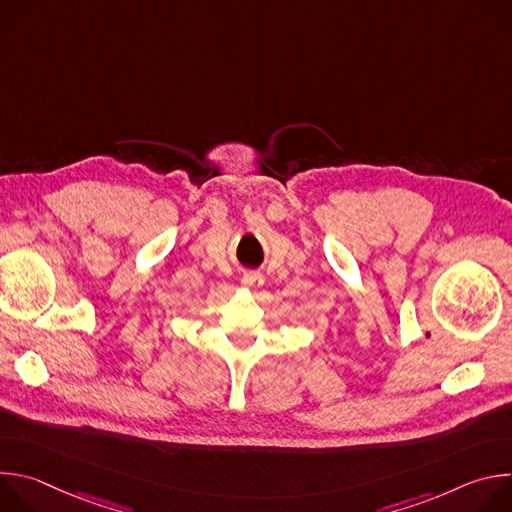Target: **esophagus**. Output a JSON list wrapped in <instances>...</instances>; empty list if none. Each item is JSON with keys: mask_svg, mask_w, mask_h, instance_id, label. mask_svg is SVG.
<instances>
[{"mask_svg": "<svg viewBox=\"0 0 512 512\" xmlns=\"http://www.w3.org/2000/svg\"><path fill=\"white\" fill-rule=\"evenodd\" d=\"M243 287L247 289H259L263 285V277L259 273H245L243 279H241Z\"/></svg>", "mask_w": 512, "mask_h": 512, "instance_id": "esophagus-1", "label": "esophagus"}]
</instances>
